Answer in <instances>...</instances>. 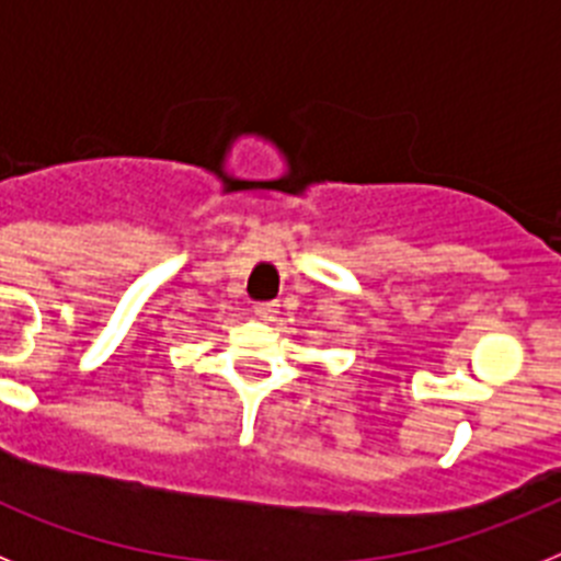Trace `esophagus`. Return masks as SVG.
<instances>
[{
  "label": "esophagus",
  "instance_id": "esophagus-1",
  "mask_svg": "<svg viewBox=\"0 0 561 561\" xmlns=\"http://www.w3.org/2000/svg\"><path fill=\"white\" fill-rule=\"evenodd\" d=\"M255 314L261 317V320H275L277 304H255Z\"/></svg>",
  "mask_w": 561,
  "mask_h": 561
}]
</instances>
